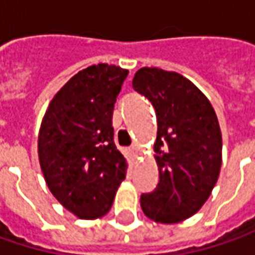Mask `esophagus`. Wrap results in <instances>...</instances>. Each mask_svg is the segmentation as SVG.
Returning a JSON list of instances; mask_svg holds the SVG:
<instances>
[{"mask_svg": "<svg viewBox=\"0 0 255 255\" xmlns=\"http://www.w3.org/2000/svg\"><path fill=\"white\" fill-rule=\"evenodd\" d=\"M129 150H130V152H132L133 154L136 156V154H137V152H139V146H137V144H132Z\"/></svg>", "mask_w": 255, "mask_h": 255, "instance_id": "34e87169", "label": "esophagus"}]
</instances>
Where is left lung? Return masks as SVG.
Returning a JSON list of instances; mask_svg holds the SVG:
<instances>
[{
  "mask_svg": "<svg viewBox=\"0 0 255 255\" xmlns=\"http://www.w3.org/2000/svg\"><path fill=\"white\" fill-rule=\"evenodd\" d=\"M133 89L156 111V189L140 196L143 213L171 224L200 210L216 186L221 167V132L209 99L177 72L140 68Z\"/></svg>",
  "mask_w": 255,
  "mask_h": 255,
  "instance_id": "obj_1",
  "label": "left lung"
}]
</instances>
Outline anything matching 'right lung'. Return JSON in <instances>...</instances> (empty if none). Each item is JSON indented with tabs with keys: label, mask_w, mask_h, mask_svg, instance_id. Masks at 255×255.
Segmentation results:
<instances>
[{
	"label": "right lung",
	"mask_w": 255,
	"mask_h": 255,
	"mask_svg": "<svg viewBox=\"0 0 255 255\" xmlns=\"http://www.w3.org/2000/svg\"><path fill=\"white\" fill-rule=\"evenodd\" d=\"M128 74L115 65L88 66L55 95L41 123L45 181L79 219L105 216L126 176V160L113 142L112 113Z\"/></svg>",
	"instance_id": "1"
}]
</instances>
